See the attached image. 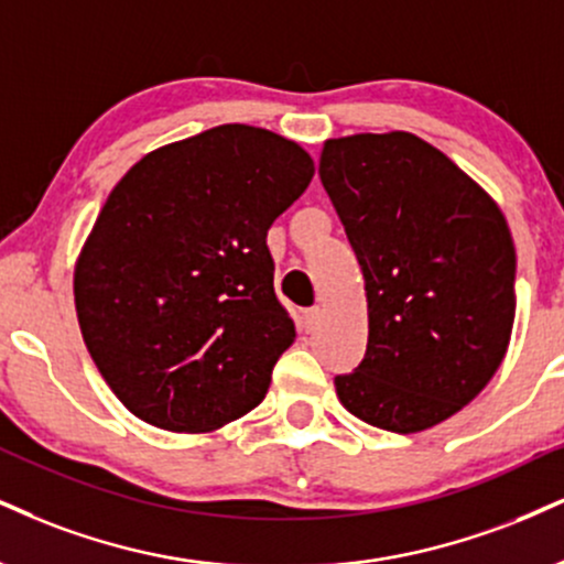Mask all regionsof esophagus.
Returning <instances> with one entry per match:
<instances>
[{
  "mask_svg": "<svg viewBox=\"0 0 564 564\" xmlns=\"http://www.w3.org/2000/svg\"><path fill=\"white\" fill-rule=\"evenodd\" d=\"M321 317H323V310H321V307L304 310V312H302V328L310 334V330L317 328V323H321Z\"/></svg>",
  "mask_w": 564,
  "mask_h": 564,
  "instance_id": "34e87169",
  "label": "esophagus"
}]
</instances>
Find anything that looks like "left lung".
Segmentation results:
<instances>
[{
  "instance_id": "1",
  "label": "left lung",
  "mask_w": 564,
  "mask_h": 564,
  "mask_svg": "<svg viewBox=\"0 0 564 564\" xmlns=\"http://www.w3.org/2000/svg\"><path fill=\"white\" fill-rule=\"evenodd\" d=\"M321 181L368 291V349L336 391L376 429L415 433L470 402L505 359L514 241L476 181L417 135L325 141Z\"/></svg>"
}]
</instances>
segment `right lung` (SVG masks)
I'll return each mask as SVG.
<instances>
[{"label": "right lung", "instance_id": "1", "mask_svg": "<svg viewBox=\"0 0 564 564\" xmlns=\"http://www.w3.org/2000/svg\"><path fill=\"white\" fill-rule=\"evenodd\" d=\"M312 175L300 144L228 123L147 154L112 188L80 252L76 310L135 417L202 433L262 402L296 336L268 228Z\"/></svg>", "mask_w": 564, "mask_h": 564}]
</instances>
